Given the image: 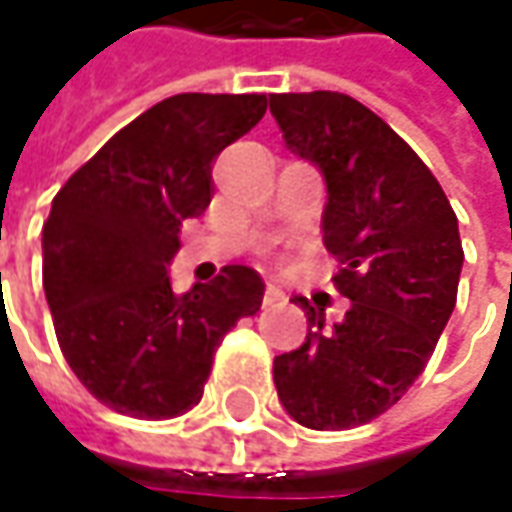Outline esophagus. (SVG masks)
<instances>
[{
    "label": "esophagus",
    "mask_w": 512,
    "mask_h": 512,
    "mask_svg": "<svg viewBox=\"0 0 512 512\" xmlns=\"http://www.w3.org/2000/svg\"><path fill=\"white\" fill-rule=\"evenodd\" d=\"M279 299H285V290L276 285V282H267V287H265V305H270V302H279Z\"/></svg>",
    "instance_id": "obj_1"
}]
</instances>
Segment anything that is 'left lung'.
Returning a JSON list of instances; mask_svg holds the SVG:
<instances>
[{"instance_id":"left-lung-1","label":"left lung","mask_w":512,"mask_h":512,"mask_svg":"<svg viewBox=\"0 0 512 512\" xmlns=\"http://www.w3.org/2000/svg\"><path fill=\"white\" fill-rule=\"evenodd\" d=\"M285 148L316 165L327 187L322 242L350 299L342 322L293 296L307 316L302 347L273 359L290 419L347 430L382 416L422 376L456 307L459 219L413 148L362 102L336 93H273Z\"/></svg>"}]
</instances>
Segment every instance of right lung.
Here are the masks:
<instances>
[{"mask_svg": "<svg viewBox=\"0 0 512 512\" xmlns=\"http://www.w3.org/2000/svg\"><path fill=\"white\" fill-rule=\"evenodd\" d=\"M259 93H176L136 116L56 193L42 227V285L76 379L133 419L199 404L213 353L265 282L227 265L185 296L168 267L185 219L213 196V159L256 128Z\"/></svg>", "mask_w": 512, "mask_h": 512, "instance_id": "add662e5", "label": "right lung"}]
</instances>
